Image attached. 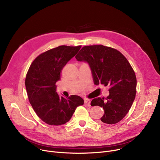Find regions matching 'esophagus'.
Wrapping results in <instances>:
<instances>
[{"mask_svg":"<svg viewBox=\"0 0 160 160\" xmlns=\"http://www.w3.org/2000/svg\"><path fill=\"white\" fill-rule=\"evenodd\" d=\"M90 100H84V104L86 106H88V107H89L90 106Z\"/></svg>","mask_w":160,"mask_h":160,"instance_id":"34e87169","label":"esophagus"}]
</instances>
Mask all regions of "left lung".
<instances>
[{
    "label": "left lung",
    "instance_id": "obj_1",
    "mask_svg": "<svg viewBox=\"0 0 160 160\" xmlns=\"http://www.w3.org/2000/svg\"><path fill=\"white\" fill-rule=\"evenodd\" d=\"M75 58L89 63L95 85L110 87L106 98H95L91 102V106L104 109L100 122L112 124L121 121L136 95V74L127 59L119 50L102 45L83 47Z\"/></svg>",
    "mask_w": 160,
    "mask_h": 160
}]
</instances>
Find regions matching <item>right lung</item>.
<instances>
[{"instance_id": "add662e5", "label": "right lung", "mask_w": 160, "mask_h": 160, "mask_svg": "<svg viewBox=\"0 0 160 160\" xmlns=\"http://www.w3.org/2000/svg\"><path fill=\"white\" fill-rule=\"evenodd\" d=\"M80 48L62 45L48 50L39 54L29 67L25 79L28 100L37 115L49 125L67 122L76 108L84 103L78 95L60 97L56 86L63 67Z\"/></svg>"}]
</instances>
